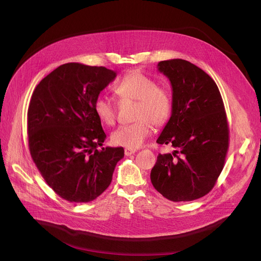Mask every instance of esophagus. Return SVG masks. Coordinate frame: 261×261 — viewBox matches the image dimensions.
Masks as SVG:
<instances>
[{"label": "esophagus", "instance_id": "34e87169", "mask_svg": "<svg viewBox=\"0 0 261 261\" xmlns=\"http://www.w3.org/2000/svg\"><path fill=\"white\" fill-rule=\"evenodd\" d=\"M136 152V150L135 149H125V155L126 156H131L132 154H134Z\"/></svg>", "mask_w": 261, "mask_h": 261}]
</instances>
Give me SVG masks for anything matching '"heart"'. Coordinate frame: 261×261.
I'll use <instances>...</instances> for the list:
<instances>
[{
  "mask_svg": "<svg viewBox=\"0 0 261 261\" xmlns=\"http://www.w3.org/2000/svg\"><path fill=\"white\" fill-rule=\"evenodd\" d=\"M120 101H136L133 117L136 120L123 125L111 134V143L127 149H136L150 135L152 125L160 127L169 121L172 113L170 93L158 86L156 81L139 70L127 73L114 86ZM93 110L102 124L113 126L116 121L115 105L104 98H98Z\"/></svg>",
  "mask_w": 261,
  "mask_h": 261,
  "instance_id": "obj_1",
  "label": "heart"
}]
</instances>
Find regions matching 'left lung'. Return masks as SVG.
Returning a JSON list of instances; mask_svg holds the SVG:
<instances>
[{"mask_svg":"<svg viewBox=\"0 0 261 261\" xmlns=\"http://www.w3.org/2000/svg\"><path fill=\"white\" fill-rule=\"evenodd\" d=\"M158 70L171 81L173 102L157 144L174 152L158 154L151 182L168 200L194 201L211 191L224 168L229 148L224 102L213 79L189 61H160Z\"/></svg>","mask_w":261,"mask_h":261,"instance_id":"left-lung-1","label":"left lung"}]
</instances>
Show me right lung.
<instances>
[{"label": "right lung", "instance_id": "1", "mask_svg": "<svg viewBox=\"0 0 261 261\" xmlns=\"http://www.w3.org/2000/svg\"><path fill=\"white\" fill-rule=\"evenodd\" d=\"M116 77L104 66H58L35 87L28 108L31 157L62 199L87 203L110 185L123 148H102L106 134L94 113L100 92Z\"/></svg>", "mask_w": 261, "mask_h": 261}]
</instances>
